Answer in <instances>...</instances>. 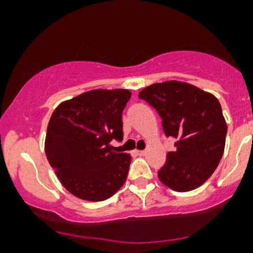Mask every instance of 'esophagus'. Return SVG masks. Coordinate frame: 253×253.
Here are the masks:
<instances>
[{"label": "esophagus", "instance_id": "esophagus-1", "mask_svg": "<svg viewBox=\"0 0 253 253\" xmlns=\"http://www.w3.org/2000/svg\"><path fill=\"white\" fill-rule=\"evenodd\" d=\"M136 152H137V155H140V156L146 155V151H136Z\"/></svg>", "mask_w": 253, "mask_h": 253}]
</instances>
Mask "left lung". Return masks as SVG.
<instances>
[{"instance_id": "obj_1", "label": "left lung", "mask_w": 253, "mask_h": 253, "mask_svg": "<svg viewBox=\"0 0 253 253\" xmlns=\"http://www.w3.org/2000/svg\"><path fill=\"white\" fill-rule=\"evenodd\" d=\"M162 119L167 137L174 138L173 152L159 169L164 185L187 192L209 180L222 159L227 125L213 94L178 81L146 87L138 93Z\"/></svg>"}]
</instances>
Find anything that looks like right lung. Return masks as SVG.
<instances>
[{"label": "right lung", "mask_w": 253, "mask_h": 253, "mask_svg": "<svg viewBox=\"0 0 253 253\" xmlns=\"http://www.w3.org/2000/svg\"><path fill=\"white\" fill-rule=\"evenodd\" d=\"M128 89H92L61 103L51 116L44 142L47 160L63 187L86 201L115 195L128 174L131 156L113 151L122 141V112Z\"/></svg>", "instance_id": "obj_1"}]
</instances>
